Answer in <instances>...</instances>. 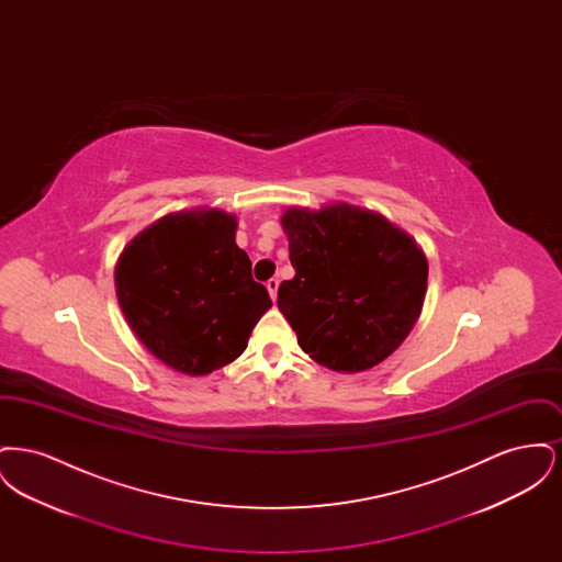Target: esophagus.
Wrapping results in <instances>:
<instances>
[{
	"label": "esophagus",
	"mask_w": 562,
	"mask_h": 562,
	"mask_svg": "<svg viewBox=\"0 0 562 562\" xmlns=\"http://www.w3.org/2000/svg\"><path fill=\"white\" fill-rule=\"evenodd\" d=\"M268 286L269 296L276 301V296H278V286H280V280L278 278H271V280H268Z\"/></svg>",
	"instance_id": "1"
}]
</instances>
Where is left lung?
Listing matches in <instances>:
<instances>
[{
  "label": "left lung",
  "mask_w": 562,
  "mask_h": 562,
  "mask_svg": "<svg viewBox=\"0 0 562 562\" xmlns=\"http://www.w3.org/2000/svg\"><path fill=\"white\" fill-rule=\"evenodd\" d=\"M293 280L278 307L301 349L339 373L373 369L401 346L422 314L428 259L383 214L337 202L321 211L289 209Z\"/></svg>",
  "instance_id": "1"
}]
</instances>
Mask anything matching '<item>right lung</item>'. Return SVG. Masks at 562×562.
Wrapping results in <instances>:
<instances>
[{
    "mask_svg": "<svg viewBox=\"0 0 562 562\" xmlns=\"http://www.w3.org/2000/svg\"><path fill=\"white\" fill-rule=\"evenodd\" d=\"M236 227V216L218 209L166 214L117 259L115 293L126 322L179 373L198 376L234 362L271 307Z\"/></svg>",
    "mask_w": 562,
    "mask_h": 562,
    "instance_id": "add662e5",
    "label": "right lung"
}]
</instances>
